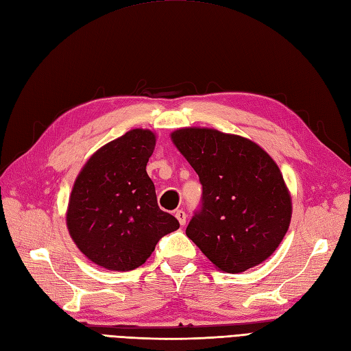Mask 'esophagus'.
<instances>
[{
	"mask_svg": "<svg viewBox=\"0 0 351 351\" xmlns=\"http://www.w3.org/2000/svg\"><path fill=\"white\" fill-rule=\"evenodd\" d=\"M174 216L177 217V220H178V221H180V225H182V226L186 223V213H184L183 210H177V211L174 213Z\"/></svg>",
	"mask_w": 351,
	"mask_h": 351,
	"instance_id": "obj_1",
	"label": "esophagus"
}]
</instances>
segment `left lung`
Wrapping results in <instances>:
<instances>
[{
	"label": "left lung",
	"instance_id": "obj_1",
	"mask_svg": "<svg viewBox=\"0 0 351 351\" xmlns=\"http://www.w3.org/2000/svg\"><path fill=\"white\" fill-rule=\"evenodd\" d=\"M199 177V208L186 235L225 272H243L276 252L292 201L280 169L258 144L207 128L171 135Z\"/></svg>",
	"mask_w": 351,
	"mask_h": 351
}]
</instances>
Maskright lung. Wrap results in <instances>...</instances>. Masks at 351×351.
Wrapping results in <instances>:
<instances>
[{
    "label": "right lung",
    "mask_w": 351,
    "mask_h": 351,
    "mask_svg": "<svg viewBox=\"0 0 351 351\" xmlns=\"http://www.w3.org/2000/svg\"><path fill=\"white\" fill-rule=\"evenodd\" d=\"M155 134L132 130L106 144L75 178L66 225L80 252L111 271H131L155 250L158 241L180 228L158 205L146 173Z\"/></svg>",
    "instance_id": "right-lung-1"
}]
</instances>
